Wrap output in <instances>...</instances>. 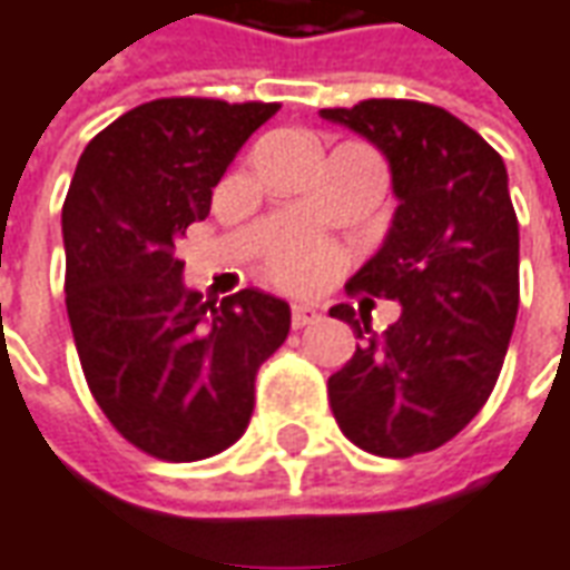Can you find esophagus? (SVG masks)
Masks as SVG:
<instances>
[{
	"label": "esophagus",
	"instance_id": "34e87169",
	"mask_svg": "<svg viewBox=\"0 0 570 570\" xmlns=\"http://www.w3.org/2000/svg\"><path fill=\"white\" fill-rule=\"evenodd\" d=\"M320 320V309L309 307V304H294L292 307V325L294 328H307Z\"/></svg>",
	"mask_w": 570,
	"mask_h": 570
}]
</instances>
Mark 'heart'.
I'll list each match as a JSON object with an SVG mask.
<instances>
[{
    "label": "heart",
    "mask_w": 570,
    "mask_h": 570,
    "mask_svg": "<svg viewBox=\"0 0 570 570\" xmlns=\"http://www.w3.org/2000/svg\"><path fill=\"white\" fill-rule=\"evenodd\" d=\"M337 254L325 238L313 233L288 235L266 254V273L285 288H309L335 273Z\"/></svg>",
    "instance_id": "heart-1"
}]
</instances>
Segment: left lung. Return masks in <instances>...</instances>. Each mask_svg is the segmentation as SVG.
<instances>
[{
	"instance_id": "left-lung-1",
	"label": "left lung",
	"mask_w": 570,
	"mask_h": 570,
	"mask_svg": "<svg viewBox=\"0 0 570 570\" xmlns=\"http://www.w3.org/2000/svg\"><path fill=\"white\" fill-rule=\"evenodd\" d=\"M325 120L379 145L400 198L384 247L347 294L397 301L384 335L337 304L360 337L328 379L337 428L360 450L406 459L453 441L488 403L518 316V217L505 164L472 127L428 101L366 98Z\"/></svg>"
}]
</instances>
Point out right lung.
Segmentation results:
<instances>
[{
	"instance_id": "right-lung-1",
	"label": "right lung",
	"mask_w": 570,
	"mask_h": 570,
	"mask_svg": "<svg viewBox=\"0 0 570 570\" xmlns=\"http://www.w3.org/2000/svg\"><path fill=\"white\" fill-rule=\"evenodd\" d=\"M276 101H145L80 155L61 210L65 301L92 397L136 450L195 462L245 434L254 379L292 328L285 301L242 288L217 304L183 285L173 247Z\"/></svg>"
}]
</instances>
